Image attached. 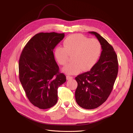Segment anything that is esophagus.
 <instances>
[{"instance_id":"1","label":"esophagus","mask_w":133,"mask_h":133,"mask_svg":"<svg viewBox=\"0 0 133 133\" xmlns=\"http://www.w3.org/2000/svg\"><path fill=\"white\" fill-rule=\"evenodd\" d=\"M73 79V76H69V75L66 76V79L68 80H71V79Z\"/></svg>"}]
</instances>
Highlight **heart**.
I'll list each match as a JSON object with an SVG mask.
<instances>
[{"instance_id":"obj_1","label":"heart","mask_w":133,"mask_h":133,"mask_svg":"<svg viewBox=\"0 0 133 133\" xmlns=\"http://www.w3.org/2000/svg\"><path fill=\"white\" fill-rule=\"evenodd\" d=\"M63 47L55 48L54 54L59 64L64 65L71 55V62L63 68V71L68 75L78 74L89 70L98 61L101 53L102 46L99 41L95 38L88 39L81 34H73L66 38Z\"/></svg>"}]
</instances>
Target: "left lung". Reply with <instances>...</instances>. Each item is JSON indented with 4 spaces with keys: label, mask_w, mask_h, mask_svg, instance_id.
<instances>
[{
    "label": "left lung",
    "mask_w": 133,
    "mask_h": 133,
    "mask_svg": "<svg viewBox=\"0 0 133 133\" xmlns=\"http://www.w3.org/2000/svg\"><path fill=\"white\" fill-rule=\"evenodd\" d=\"M94 35L101 44L102 51L98 62L90 71L75 77L78 87L75 90L76 102L86 109H93L105 102L112 90L118 75L117 55L113 48L99 34Z\"/></svg>",
    "instance_id": "left-lung-1"
}]
</instances>
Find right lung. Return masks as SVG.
Listing matches in <instances>:
<instances>
[{"mask_svg": "<svg viewBox=\"0 0 133 133\" xmlns=\"http://www.w3.org/2000/svg\"><path fill=\"white\" fill-rule=\"evenodd\" d=\"M64 33H40L30 39L19 61V79L27 98L41 109H49L58 101V89L66 82L60 73L53 50Z\"/></svg>", "mask_w": 133, "mask_h": 133, "instance_id": "1", "label": "right lung"}]
</instances>
